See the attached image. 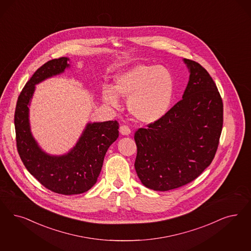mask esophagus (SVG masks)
Wrapping results in <instances>:
<instances>
[{
	"mask_svg": "<svg viewBox=\"0 0 251 251\" xmlns=\"http://www.w3.org/2000/svg\"><path fill=\"white\" fill-rule=\"evenodd\" d=\"M120 131H121V133L122 135L128 136V135H130V128H129L128 126H126V125H122L121 127V129H120Z\"/></svg>",
	"mask_w": 251,
	"mask_h": 251,
	"instance_id": "34e87169",
	"label": "esophagus"
}]
</instances>
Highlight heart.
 I'll return each mask as SVG.
<instances>
[{"label": "heart", "instance_id": "b5f03b06", "mask_svg": "<svg viewBox=\"0 0 251 251\" xmlns=\"http://www.w3.org/2000/svg\"><path fill=\"white\" fill-rule=\"evenodd\" d=\"M174 93V78L164 66L137 64L119 72L114 78V89L104 86L101 96L114 108L120 106L118 95L127 99L130 115L139 122L151 124L168 112Z\"/></svg>", "mask_w": 251, "mask_h": 251}]
</instances>
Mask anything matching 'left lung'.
<instances>
[{"label": "left lung", "mask_w": 251, "mask_h": 251, "mask_svg": "<svg viewBox=\"0 0 251 251\" xmlns=\"http://www.w3.org/2000/svg\"><path fill=\"white\" fill-rule=\"evenodd\" d=\"M190 76L182 99L162 119L134 134L135 171L149 189L169 191L198 178L213 160L224 122V104L207 70L183 58Z\"/></svg>", "instance_id": "left-lung-1"}]
</instances>
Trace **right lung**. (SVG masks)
<instances>
[{"mask_svg":"<svg viewBox=\"0 0 251 251\" xmlns=\"http://www.w3.org/2000/svg\"><path fill=\"white\" fill-rule=\"evenodd\" d=\"M69 57L48 61L37 69L18 96L15 128L18 154L26 170L44 187L62 195H78L91 189L102 170L108 147L119 137L116 121L88 122L76 145L54 156L44 151L30 130L29 105L35 86L70 68Z\"/></svg>","mask_w":251,"mask_h":251,"instance_id":"add662e5","label":"right lung"}]
</instances>
